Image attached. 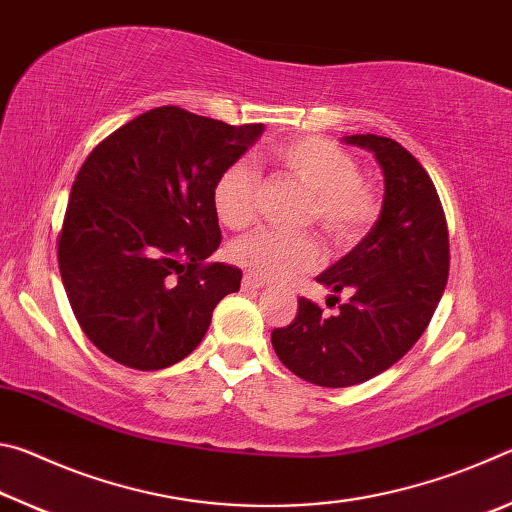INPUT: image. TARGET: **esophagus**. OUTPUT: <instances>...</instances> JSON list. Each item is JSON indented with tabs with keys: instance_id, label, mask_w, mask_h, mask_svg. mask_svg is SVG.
I'll use <instances>...</instances> for the list:
<instances>
[{
	"instance_id": "obj_1",
	"label": "esophagus",
	"mask_w": 512,
	"mask_h": 512,
	"mask_svg": "<svg viewBox=\"0 0 512 512\" xmlns=\"http://www.w3.org/2000/svg\"><path fill=\"white\" fill-rule=\"evenodd\" d=\"M241 287H244L246 291H257V289L264 287V280H259V277L246 273L244 280H241Z\"/></svg>"
}]
</instances>
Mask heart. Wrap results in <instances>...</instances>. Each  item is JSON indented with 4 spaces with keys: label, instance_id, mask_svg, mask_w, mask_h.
Segmentation results:
<instances>
[{
    "label": "heart",
    "instance_id": "b5f03b06",
    "mask_svg": "<svg viewBox=\"0 0 512 512\" xmlns=\"http://www.w3.org/2000/svg\"><path fill=\"white\" fill-rule=\"evenodd\" d=\"M273 160L311 194L309 216L334 244H352L375 223V187L359 178L357 162L341 146L320 137H300L275 146ZM257 187V173L250 164H230L212 189L216 219L230 230L253 223ZM230 257L259 280H289L320 262V248L311 237L257 230L235 241Z\"/></svg>",
    "mask_w": 512,
    "mask_h": 512
}]
</instances>
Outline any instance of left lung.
I'll use <instances>...</instances> for the list:
<instances>
[{"label":"left lung","mask_w":512,"mask_h":512,"mask_svg":"<svg viewBox=\"0 0 512 512\" xmlns=\"http://www.w3.org/2000/svg\"><path fill=\"white\" fill-rule=\"evenodd\" d=\"M345 144L366 149L384 173L377 223L348 255L316 280L352 298L339 314L307 298L271 343L284 366L309 384L348 388L400 361L420 339L443 296L449 273V239L443 205L429 173L391 137L350 135Z\"/></svg>","instance_id":"left-lung-1"}]
</instances>
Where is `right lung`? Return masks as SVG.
<instances>
[{
	"label": "right lung",
	"instance_id": "obj_1",
	"mask_svg": "<svg viewBox=\"0 0 512 512\" xmlns=\"http://www.w3.org/2000/svg\"><path fill=\"white\" fill-rule=\"evenodd\" d=\"M264 124L153 108L106 137L76 176L58 266L85 336L121 366L162 370L203 341L241 271L205 264L221 244L216 178Z\"/></svg>",
	"mask_w": 512,
	"mask_h": 512
}]
</instances>
